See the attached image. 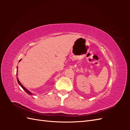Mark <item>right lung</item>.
<instances>
[{"instance_id":"add662e5","label":"right lung","mask_w":130,"mask_h":130,"mask_svg":"<svg viewBox=\"0 0 130 130\" xmlns=\"http://www.w3.org/2000/svg\"><path fill=\"white\" fill-rule=\"evenodd\" d=\"M21 60V59L20 60H19V61H20ZM17 68H18V67H17ZM17 82H18V84H19V85H20V86H21L22 88H23V90H24V91H25V92H26L27 94H28L29 95H33V94H32L31 92H30L28 90H27V89H26V88L25 87H23V85L21 83V82H19V80L17 78Z\"/></svg>"}]
</instances>
